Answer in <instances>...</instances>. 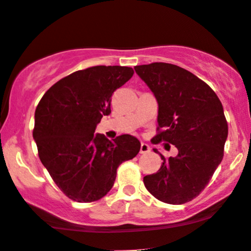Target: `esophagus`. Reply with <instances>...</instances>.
Instances as JSON below:
<instances>
[{
    "label": "esophagus",
    "instance_id": "34e87169",
    "mask_svg": "<svg viewBox=\"0 0 251 251\" xmlns=\"http://www.w3.org/2000/svg\"><path fill=\"white\" fill-rule=\"evenodd\" d=\"M150 150L151 149L147 144V143H142V144H140V151H139L140 153H148V152H150Z\"/></svg>",
    "mask_w": 251,
    "mask_h": 251
}]
</instances>
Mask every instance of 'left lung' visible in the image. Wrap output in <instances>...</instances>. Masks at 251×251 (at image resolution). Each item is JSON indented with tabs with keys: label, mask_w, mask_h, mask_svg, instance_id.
Instances as JSON below:
<instances>
[{
	"label": "left lung",
	"mask_w": 251,
	"mask_h": 251,
	"mask_svg": "<svg viewBox=\"0 0 251 251\" xmlns=\"http://www.w3.org/2000/svg\"><path fill=\"white\" fill-rule=\"evenodd\" d=\"M134 70L158 103V133L151 142H166L178 151L168 159L159 153L161 169L144 176L145 187L163 202L191 201L210 182L224 156L227 123L223 104L210 85L177 65L151 63Z\"/></svg>",
	"instance_id": "left-lung-1"
}]
</instances>
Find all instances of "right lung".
<instances>
[{
  "label": "right lung",
  "instance_id": "1",
  "mask_svg": "<svg viewBox=\"0 0 251 251\" xmlns=\"http://www.w3.org/2000/svg\"><path fill=\"white\" fill-rule=\"evenodd\" d=\"M133 75L128 67L98 65L59 79L41 98L33 138L52 180L70 199L92 202L113 187L117 169L140 150L131 134L109 140L95 133L111 113L112 94Z\"/></svg>",
  "mask_w": 251,
  "mask_h": 251
}]
</instances>
